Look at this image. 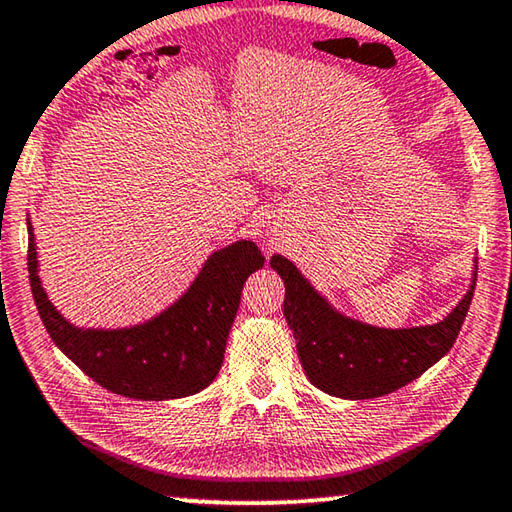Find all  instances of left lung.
Wrapping results in <instances>:
<instances>
[{
    "instance_id": "left-lung-1",
    "label": "left lung",
    "mask_w": 512,
    "mask_h": 512,
    "mask_svg": "<svg viewBox=\"0 0 512 512\" xmlns=\"http://www.w3.org/2000/svg\"><path fill=\"white\" fill-rule=\"evenodd\" d=\"M270 265L285 283L283 315L297 339L308 380L330 396L346 400L387 396L450 353L477 285L474 274L468 294L438 324L391 330L339 315L288 258L276 254Z\"/></svg>"
}]
</instances>
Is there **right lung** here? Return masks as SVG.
Instances as JSON below:
<instances>
[{
  "mask_svg": "<svg viewBox=\"0 0 512 512\" xmlns=\"http://www.w3.org/2000/svg\"><path fill=\"white\" fill-rule=\"evenodd\" d=\"M29 224V281L40 319L62 353L103 389L137 400L193 396L218 375L224 346L240 306V292L265 256L251 240L213 251L191 288L146 324L76 328L53 308L38 276V251Z\"/></svg>",
  "mask_w": 512,
  "mask_h": 512,
  "instance_id": "right-lung-1",
  "label": "right lung"
}]
</instances>
